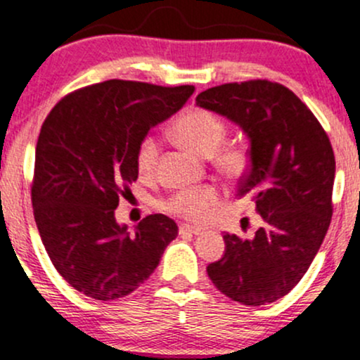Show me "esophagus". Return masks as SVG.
I'll list each match as a JSON object with an SVG mask.
<instances>
[{
    "label": "esophagus",
    "mask_w": 360,
    "mask_h": 360,
    "mask_svg": "<svg viewBox=\"0 0 360 360\" xmlns=\"http://www.w3.org/2000/svg\"><path fill=\"white\" fill-rule=\"evenodd\" d=\"M203 232V229L201 227H193V225H188V224H181L179 225V234H193V236H198Z\"/></svg>",
    "instance_id": "34e87169"
}]
</instances>
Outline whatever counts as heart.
Wrapping results in <instances>:
<instances>
[{"instance_id":"heart-1","label":"heart","mask_w":360,"mask_h":360,"mask_svg":"<svg viewBox=\"0 0 360 360\" xmlns=\"http://www.w3.org/2000/svg\"><path fill=\"white\" fill-rule=\"evenodd\" d=\"M174 136L186 147L201 155H213V162L224 172L238 176L246 167V153L240 147L222 145L225 133L224 121L219 116L205 109H189L174 122ZM160 143L155 136H145L136 150V165L141 174H152L159 160ZM220 191L212 184L195 188H183L164 201V208L169 213L188 220L207 219L213 208L219 205Z\"/></svg>"}]
</instances>
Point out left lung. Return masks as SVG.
I'll return each instance as SVG.
<instances>
[{
	"mask_svg": "<svg viewBox=\"0 0 360 360\" xmlns=\"http://www.w3.org/2000/svg\"><path fill=\"white\" fill-rule=\"evenodd\" d=\"M196 105L225 116L250 140V169L238 196H251L263 227L255 238L225 234V252L207 266L213 285L244 306L275 302L313 263L331 222L335 155L307 105L268 80L201 92Z\"/></svg>",
	"mask_w": 360,
	"mask_h": 360,
	"instance_id": "left-lung-1",
	"label": "left lung"
}]
</instances>
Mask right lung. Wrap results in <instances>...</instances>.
<instances>
[{
    "label": "right lung",
    "mask_w": 360,
    "mask_h": 360,
    "mask_svg": "<svg viewBox=\"0 0 360 360\" xmlns=\"http://www.w3.org/2000/svg\"><path fill=\"white\" fill-rule=\"evenodd\" d=\"M193 92V85L108 80L68 94L46 117L35 147L34 219L58 274L86 297L131 294L176 239V222L162 213L129 234L114 210L131 195L140 141Z\"/></svg>",
    "instance_id": "add662e5"
}]
</instances>
